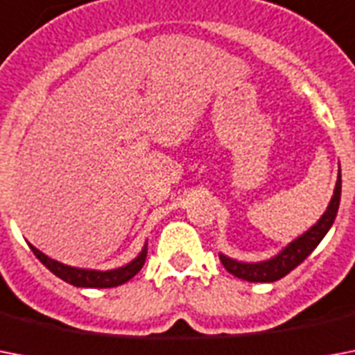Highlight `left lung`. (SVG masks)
<instances>
[{"instance_id":"1","label":"left lung","mask_w":355,"mask_h":355,"mask_svg":"<svg viewBox=\"0 0 355 355\" xmlns=\"http://www.w3.org/2000/svg\"><path fill=\"white\" fill-rule=\"evenodd\" d=\"M339 202H341V169L337 175L336 189H334V197H331L330 205L326 208L319 221L315 223L313 227L306 230L302 236H298L295 241H291L284 250L272 256L270 259L265 261H256V263H247V261H237V259L228 258L225 254H219L221 263L230 275L241 278L247 282H276L289 275L297 265H300L304 259L308 258L309 254L313 252L315 247L322 241V237L328 234L334 221H336L337 210H339Z\"/></svg>"}]
</instances>
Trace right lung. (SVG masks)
<instances>
[{"label": "right lung", "instance_id": "right-lung-1", "mask_svg": "<svg viewBox=\"0 0 355 355\" xmlns=\"http://www.w3.org/2000/svg\"><path fill=\"white\" fill-rule=\"evenodd\" d=\"M31 250L35 252V256L40 259L42 263L46 265L47 269L51 270L53 275L58 276L60 280L68 282L75 287H118L125 282H128L130 278L138 275L139 269L144 267L145 258H147V243L141 248V252L136 256V258L130 261V263L118 267V269L110 270H94V269H79V267H69V265H64L57 259H51L49 256H46L44 252H40L38 248L29 245Z\"/></svg>", "mask_w": 355, "mask_h": 355}]
</instances>
